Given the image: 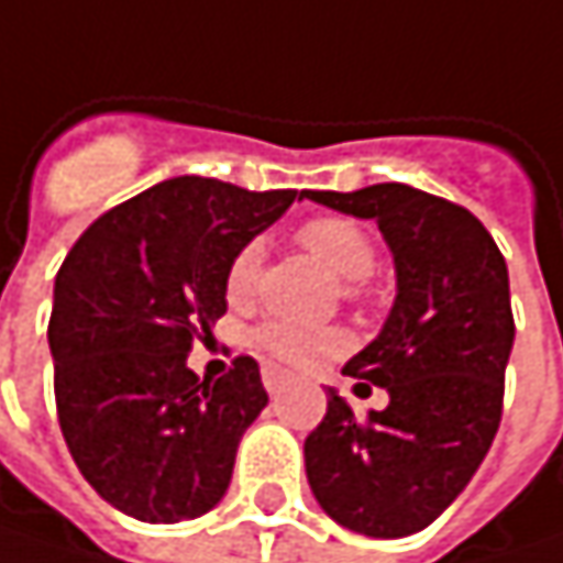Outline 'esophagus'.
Here are the masks:
<instances>
[{
  "instance_id": "1",
  "label": "esophagus",
  "mask_w": 563,
  "mask_h": 563,
  "mask_svg": "<svg viewBox=\"0 0 563 563\" xmlns=\"http://www.w3.org/2000/svg\"><path fill=\"white\" fill-rule=\"evenodd\" d=\"M261 377H264V386H267V393H280L283 386H286V371H280L277 364H264L261 367Z\"/></svg>"
}]
</instances>
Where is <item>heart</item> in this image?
<instances>
[{
  "label": "heart",
  "instance_id": "b5f03b06",
  "mask_svg": "<svg viewBox=\"0 0 563 563\" xmlns=\"http://www.w3.org/2000/svg\"><path fill=\"white\" fill-rule=\"evenodd\" d=\"M299 241L302 247L319 257L338 280H344V292L357 296L364 277H371L374 264H377V247L371 241V234L361 229L354 219L347 216H312L299 225ZM261 244L247 241L234 251L229 271H225V289L231 299H247L257 286L261 274ZM254 344L261 351H267L271 357H277L289 367H309L319 357L332 354L344 344V332L338 329H312V325H299V322H286V319H271L254 332Z\"/></svg>",
  "mask_w": 563,
  "mask_h": 563
}]
</instances>
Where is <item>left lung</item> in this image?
<instances>
[{"label":"left lung","mask_w":563,"mask_h":563,"mask_svg":"<svg viewBox=\"0 0 563 563\" xmlns=\"http://www.w3.org/2000/svg\"><path fill=\"white\" fill-rule=\"evenodd\" d=\"M302 196L374 219L396 264L384 329L344 364L357 393L384 386L389 402L361 419L329 389L306 438V477L351 532H422L471 484L503 419L516 338L506 261L477 216L406 183Z\"/></svg>","instance_id":"obj_1"}]
</instances>
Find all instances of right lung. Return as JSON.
I'll return each mask as SVG.
<instances>
[{
    "instance_id": "add662e5",
    "label": "right lung",
    "mask_w": 563,
    "mask_h": 563,
    "mask_svg": "<svg viewBox=\"0 0 563 563\" xmlns=\"http://www.w3.org/2000/svg\"><path fill=\"white\" fill-rule=\"evenodd\" d=\"M296 196L164 179L99 216L57 271L60 432L89 486L137 522L196 519L229 489L238 441L267 406L261 367L234 357L225 377L199 380L186 357L229 309L234 251Z\"/></svg>"
}]
</instances>
